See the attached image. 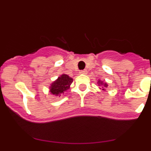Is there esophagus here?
I'll list each match as a JSON object with an SVG mask.
<instances>
[{
  "label": "esophagus",
  "instance_id": "obj_1",
  "mask_svg": "<svg viewBox=\"0 0 151 151\" xmlns=\"http://www.w3.org/2000/svg\"><path fill=\"white\" fill-rule=\"evenodd\" d=\"M80 74H87V70H82L80 71Z\"/></svg>",
  "mask_w": 151,
  "mask_h": 151
}]
</instances>
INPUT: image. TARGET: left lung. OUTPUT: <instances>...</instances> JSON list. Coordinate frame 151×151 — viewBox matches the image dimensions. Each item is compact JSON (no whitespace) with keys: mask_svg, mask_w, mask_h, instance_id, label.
I'll return each instance as SVG.
<instances>
[{"mask_svg":"<svg viewBox=\"0 0 151 151\" xmlns=\"http://www.w3.org/2000/svg\"><path fill=\"white\" fill-rule=\"evenodd\" d=\"M98 83H99V85H101V86H102V88H104H104H106V87H107L108 86V85H107V84H106V83H103V82L102 81H100V80H99V81H98ZM104 89H103V90H104Z\"/></svg>","mask_w":151,"mask_h":151,"instance_id":"8db88e82","label":"left lung"}]
</instances>
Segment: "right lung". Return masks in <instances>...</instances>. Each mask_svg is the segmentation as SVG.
Listing matches in <instances>:
<instances>
[{
    "label": "right lung",
    "instance_id": "obj_1",
    "mask_svg": "<svg viewBox=\"0 0 151 151\" xmlns=\"http://www.w3.org/2000/svg\"><path fill=\"white\" fill-rule=\"evenodd\" d=\"M73 82V79L68 77L67 74H62L57 80L52 83L50 86V93L53 95H59L63 93L64 91L69 89L70 85Z\"/></svg>",
    "mask_w": 151,
    "mask_h": 151
}]
</instances>
